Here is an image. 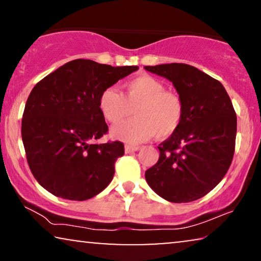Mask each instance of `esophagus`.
<instances>
[{
  "label": "esophagus",
  "mask_w": 261,
  "mask_h": 261,
  "mask_svg": "<svg viewBox=\"0 0 261 261\" xmlns=\"http://www.w3.org/2000/svg\"><path fill=\"white\" fill-rule=\"evenodd\" d=\"M139 148H140V147H139V146L126 145V146H124V152H126V153H133V152H137Z\"/></svg>",
  "instance_id": "esophagus-1"
}]
</instances>
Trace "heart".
Instances as JSON below:
<instances>
[{
    "mask_svg": "<svg viewBox=\"0 0 261 261\" xmlns=\"http://www.w3.org/2000/svg\"><path fill=\"white\" fill-rule=\"evenodd\" d=\"M98 107L110 123H117L133 110L135 117L117 124L112 137L135 145L153 135L164 139L179 127L183 117L180 98L166 91L165 85L148 74H141L123 84V94L110 87L101 92Z\"/></svg>",
    "mask_w": 261,
    "mask_h": 261,
    "instance_id": "b5f03b06",
    "label": "heart"
}]
</instances>
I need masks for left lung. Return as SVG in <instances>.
Instances as JSON below:
<instances>
[{
    "label": "left lung",
    "instance_id": "obj_1",
    "mask_svg": "<svg viewBox=\"0 0 261 261\" xmlns=\"http://www.w3.org/2000/svg\"><path fill=\"white\" fill-rule=\"evenodd\" d=\"M145 70L172 82L183 105L179 127L159 145V160L145 172L149 188L166 201L203 197L222 180L234 155L237 114L219 81L188 64Z\"/></svg>",
    "mask_w": 261,
    "mask_h": 261
}]
</instances>
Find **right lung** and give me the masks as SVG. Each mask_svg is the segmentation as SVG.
<instances>
[{"label":"right lung","instance_id":"1","mask_svg":"<svg viewBox=\"0 0 261 261\" xmlns=\"http://www.w3.org/2000/svg\"><path fill=\"white\" fill-rule=\"evenodd\" d=\"M138 69L76 59L35 85L21 134L28 165L42 188L57 197L85 201L108 187L124 148L120 141L94 144L108 132L98 98Z\"/></svg>","mask_w":261,"mask_h":261}]
</instances>
